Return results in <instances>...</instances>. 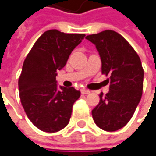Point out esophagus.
Listing matches in <instances>:
<instances>
[{"mask_svg":"<svg viewBox=\"0 0 156 156\" xmlns=\"http://www.w3.org/2000/svg\"><path fill=\"white\" fill-rule=\"evenodd\" d=\"M80 92H81L82 94H89L90 93H91V92L89 91V90H86V89H81Z\"/></svg>","mask_w":156,"mask_h":156,"instance_id":"esophagus-1","label":"esophagus"}]
</instances>
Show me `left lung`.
I'll return each mask as SVG.
<instances>
[{
  "label": "left lung",
  "instance_id": "left-lung-1",
  "mask_svg": "<svg viewBox=\"0 0 156 156\" xmlns=\"http://www.w3.org/2000/svg\"><path fill=\"white\" fill-rule=\"evenodd\" d=\"M95 46L102 74L109 75V91L92 110L95 124L105 131L122 128L132 118L142 95L144 72L140 59L130 44L114 31L87 35Z\"/></svg>",
  "mask_w": 156,
  "mask_h": 156
}]
</instances>
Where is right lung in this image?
<instances>
[{"mask_svg":"<svg viewBox=\"0 0 156 156\" xmlns=\"http://www.w3.org/2000/svg\"><path fill=\"white\" fill-rule=\"evenodd\" d=\"M85 34L49 30L42 34L27 55L19 80L22 107L35 126L48 133L64 128L80 92L58 86L56 76Z\"/></svg>","mask_w":156,"mask_h":156,"instance_id":"add662e5","label":"right lung"}]
</instances>
